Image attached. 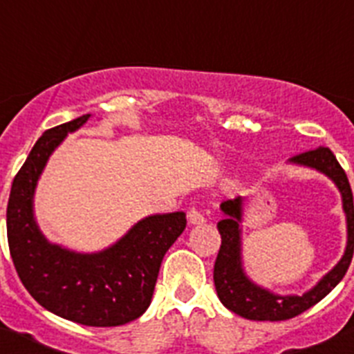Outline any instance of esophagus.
<instances>
[{
    "label": "esophagus",
    "mask_w": 354,
    "mask_h": 354,
    "mask_svg": "<svg viewBox=\"0 0 354 354\" xmlns=\"http://www.w3.org/2000/svg\"><path fill=\"white\" fill-rule=\"evenodd\" d=\"M187 221H189V225H202V223H205V216L202 214V212L198 211V209H189V211H187Z\"/></svg>",
    "instance_id": "34e87169"
}]
</instances>
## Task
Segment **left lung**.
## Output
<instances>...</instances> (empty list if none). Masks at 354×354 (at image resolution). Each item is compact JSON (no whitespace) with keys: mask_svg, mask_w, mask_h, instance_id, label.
I'll return each instance as SVG.
<instances>
[{"mask_svg":"<svg viewBox=\"0 0 354 354\" xmlns=\"http://www.w3.org/2000/svg\"><path fill=\"white\" fill-rule=\"evenodd\" d=\"M289 165L321 171L335 184L346 214L348 243L340 261L312 289L303 294H277L259 286L246 274L243 266V214L246 198L237 196L220 205L223 220L218 221L221 246L214 262V286L220 301L228 310L250 321H286L308 310L335 289L351 264L354 252V204L348 175L328 147H317L289 159Z\"/></svg>","mask_w":354,"mask_h":354,"instance_id":"left-lung-1","label":"left lung"}]
</instances>
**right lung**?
<instances>
[{
    "label": "right lung",
    "instance_id": "1",
    "mask_svg": "<svg viewBox=\"0 0 354 354\" xmlns=\"http://www.w3.org/2000/svg\"><path fill=\"white\" fill-rule=\"evenodd\" d=\"M90 117L37 140L12 183L6 236L21 282L46 310L84 326H120L149 308L162 257L186 228V212L145 216L101 252H74L44 236L33 209L40 175L67 134Z\"/></svg>",
    "mask_w": 354,
    "mask_h": 354
}]
</instances>
